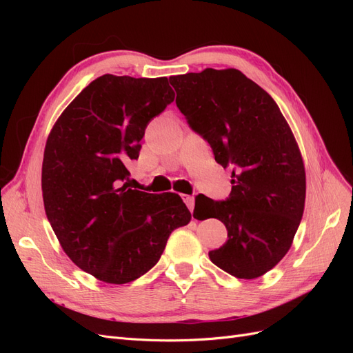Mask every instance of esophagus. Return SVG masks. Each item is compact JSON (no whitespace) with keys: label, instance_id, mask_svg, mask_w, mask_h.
I'll list each match as a JSON object with an SVG mask.
<instances>
[{"label":"esophagus","instance_id":"1","mask_svg":"<svg viewBox=\"0 0 353 353\" xmlns=\"http://www.w3.org/2000/svg\"><path fill=\"white\" fill-rule=\"evenodd\" d=\"M183 200L185 201V205H187V208L190 209V212H193V210H194V197H193V196L184 194V196H183Z\"/></svg>","mask_w":353,"mask_h":353}]
</instances>
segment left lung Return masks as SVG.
<instances>
[{
	"label": "left lung",
	"mask_w": 353,
	"mask_h": 353,
	"mask_svg": "<svg viewBox=\"0 0 353 353\" xmlns=\"http://www.w3.org/2000/svg\"><path fill=\"white\" fill-rule=\"evenodd\" d=\"M176 108L232 169L231 193L196 197L197 219L216 218L228 240L210 261L237 279H258L288 252L301 223L306 176L293 132L279 105L237 69H205L170 77Z\"/></svg>",
	"instance_id": "1"
}]
</instances>
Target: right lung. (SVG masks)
Returning <instances> with one entry per match:
<instances>
[{
  "label": "right lung",
  "mask_w": 353,
  "mask_h": 353,
  "mask_svg": "<svg viewBox=\"0 0 353 353\" xmlns=\"http://www.w3.org/2000/svg\"><path fill=\"white\" fill-rule=\"evenodd\" d=\"M175 99L168 78L103 74L61 113L42 162L47 218L74 265L100 281L125 284L159 262L170 232L191 213L175 193L126 183L153 117Z\"/></svg>",
  "instance_id": "1"
}]
</instances>
